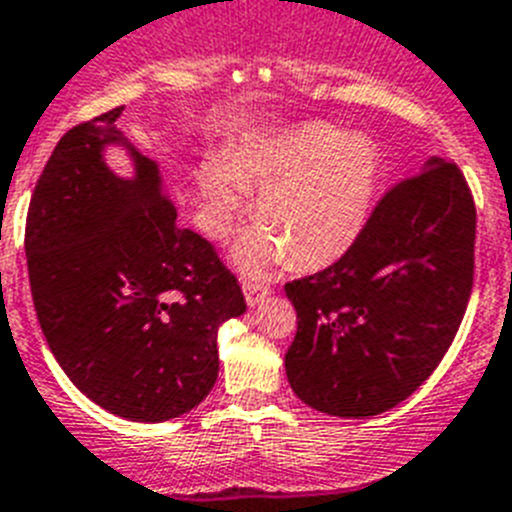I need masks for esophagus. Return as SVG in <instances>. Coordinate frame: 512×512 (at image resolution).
I'll return each mask as SVG.
<instances>
[{"instance_id":"34e87169","label":"esophagus","mask_w":512,"mask_h":512,"mask_svg":"<svg viewBox=\"0 0 512 512\" xmlns=\"http://www.w3.org/2000/svg\"><path fill=\"white\" fill-rule=\"evenodd\" d=\"M242 290H245V298L250 306H257L260 301H265V296L270 293V285L260 283V280H245L242 283Z\"/></svg>"}]
</instances>
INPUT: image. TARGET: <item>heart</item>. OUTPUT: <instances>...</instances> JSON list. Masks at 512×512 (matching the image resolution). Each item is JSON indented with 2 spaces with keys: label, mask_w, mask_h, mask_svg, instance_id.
<instances>
[{
  "label": "heart",
  "mask_w": 512,
  "mask_h": 512,
  "mask_svg": "<svg viewBox=\"0 0 512 512\" xmlns=\"http://www.w3.org/2000/svg\"><path fill=\"white\" fill-rule=\"evenodd\" d=\"M377 181L375 147L331 124L262 135L234 147L222 165L201 170L206 232L224 239L245 209V191H260L255 219L262 224L237 247L245 270L283 260L321 265L342 255L367 219Z\"/></svg>",
  "instance_id": "b5f03b06"
}]
</instances>
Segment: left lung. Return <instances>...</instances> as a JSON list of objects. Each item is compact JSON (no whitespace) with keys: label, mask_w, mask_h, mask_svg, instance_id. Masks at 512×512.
I'll list each match as a JSON object with an SVG mask.
<instances>
[{"label":"left lung","mask_w":512,"mask_h":512,"mask_svg":"<svg viewBox=\"0 0 512 512\" xmlns=\"http://www.w3.org/2000/svg\"><path fill=\"white\" fill-rule=\"evenodd\" d=\"M477 209L451 160L385 191L349 250L285 283L298 331L285 352L293 393L339 418H367L416 393L457 336L474 283Z\"/></svg>","instance_id":"obj_1"}]
</instances>
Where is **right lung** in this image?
<instances>
[{
    "label": "right lung",
    "mask_w": 512,
    "mask_h": 512,
    "mask_svg": "<svg viewBox=\"0 0 512 512\" xmlns=\"http://www.w3.org/2000/svg\"><path fill=\"white\" fill-rule=\"evenodd\" d=\"M122 107L55 145L25 224L30 290L50 352L104 411L158 423L201 403L219 375L216 331L247 311L209 239L176 224L158 165L131 147L117 179L103 147L124 142Z\"/></svg>",
    "instance_id": "add662e5"
}]
</instances>
